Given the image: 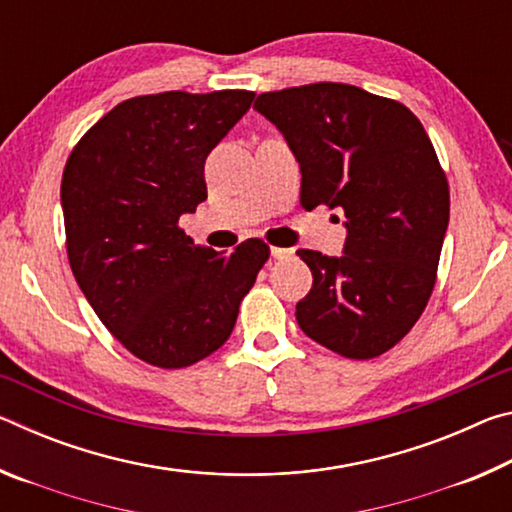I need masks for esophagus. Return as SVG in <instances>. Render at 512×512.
<instances>
[{"label": "esophagus", "instance_id": "1", "mask_svg": "<svg viewBox=\"0 0 512 512\" xmlns=\"http://www.w3.org/2000/svg\"><path fill=\"white\" fill-rule=\"evenodd\" d=\"M271 255H273L275 259H287V257H291V255H293V250H291V248L273 246V248H271Z\"/></svg>", "mask_w": 512, "mask_h": 512}]
</instances>
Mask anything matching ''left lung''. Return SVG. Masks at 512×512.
<instances>
[{
    "label": "left lung",
    "mask_w": 512,
    "mask_h": 512,
    "mask_svg": "<svg viewBox=\"0 0 512 512\" xmlns=\"http://www.w3.org/2000/svg\"><path fill=\"white\" fill-rule=\"evenodd\" d=\"M300 162V205L341 207L343 257L300 248L314 284L296 305L302 332L345 359H375L418 323L438 277L449 185L404 103L345 83L259 94Z\"/></svg>",
    "instance_id": "obj_1"
}]
</instances>
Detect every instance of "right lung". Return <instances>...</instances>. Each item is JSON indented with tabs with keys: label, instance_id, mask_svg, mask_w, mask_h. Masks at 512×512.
Instances as JSON below:
<instances>
[{
	"label": "right lung",
	"instance_id": "obj_1",
	"mask_svg": "<svg viewBox=\"0 0 512 512\" xmlns=\"http://www.w3.org/2000/svg\"><path fill=\"white\" fill-rule=\"evenodd\" d=\"M255 92L180 90L121 101L69 153L60 203L81 291L108 332L151 366L185 368L230 339L271 248L194 246L180 214L207 198L205 160Z\"/></svg>",
	"mask_w": 512,
	"mask_h": 512
}]
</instances>
